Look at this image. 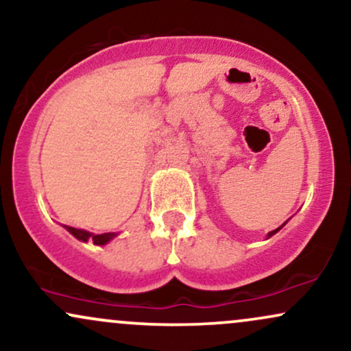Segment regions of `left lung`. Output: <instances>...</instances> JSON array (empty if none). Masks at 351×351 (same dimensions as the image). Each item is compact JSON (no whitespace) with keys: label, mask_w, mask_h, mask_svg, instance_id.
<instances>
[{"label":"left lung","mask_w":351,"mask_h":351,"mask_svg":"<svg viewBox=\"0 0 351 351\" xmlns=\"http://www.w3.org/2000/svg\"><path fill=\"white\" fill-rule=\"evenodd\" d=\"M286 222H288V221H286ZM286 222H285V223H286ZM285 223H282V226H285ZM282 226H281V227H278V229H274V230H271V232H269V234H268V239H269V237H271V235H274V234H276V232H278V230H280V229H282Z\"/></svg>","instance_id":"obj_1"}]
</instances>
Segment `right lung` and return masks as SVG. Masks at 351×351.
Wrapping results in <instances>:
<instances>
[{
    "mask_svg": "<svg viewBox=\"0 0 351 351\" xmlns=\"http://www.w3.org/2000/svg\"><path fill=\"white\" fill-rule=\"evenodd\" d=\"M65 229L69 230L70 234L73 235V237H77L78 240H82V242H88V240H93V243H95V245L108 243L109 240H112L117 235V234H114V232H112V234H111V232H109V234L95 235V234H91V232H88V230L75 229V227H70V226H65Z\"/></svg>",
    "mask_w": 351,
    "mask_h": 351,
    "instance_id": "obj_1",
    "label": "right lung"
}]
</instances>
